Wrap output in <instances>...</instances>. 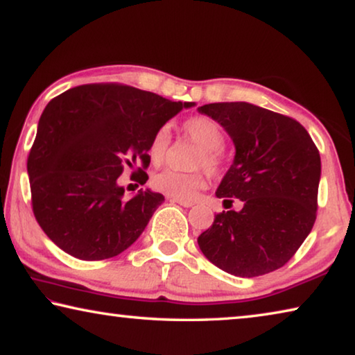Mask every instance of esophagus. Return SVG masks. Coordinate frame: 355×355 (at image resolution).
<instances>
[{
	"mask_svg": "<svg viewBox=\"0 0 355 355\" xmlns=\"http://www.w3.org/2000/svg\"><path fill=\"white\" fill-rule=\"evenodd\" d=\"M172 202H175V203H178V205H182V207H184V208H189V207H192L194 205V202H191V200H184V199H175V197H173V199H171Z\"/></svg>",
	"mask_w": 355,
	"mask_h": 355,
	"instance_id": "esophagus-1",
	"label": "esophagus"
}]
</instances>
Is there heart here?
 <instances>
[{
    "instance_id": "obj_1",
    "label": "heart",
    "mask_w": 355,
    "mask_h": 355,
    "mask_svg": "<svg viewBox=\"0 0 355 355\" xmlns=\"http://www.w3.org/2000/svg\"><path fill=\"white\" fill-rule=\"evenodd\" d=\"M184 133L194 139L202 147V152L196 159V166H203L211 173L220 171L222 153L224 146V133L213 119L197 116L191 117L183 123ZM171 144V131L167 127H161L152 137L148 147V155L152 163L161 164L166 158L167 148ZM152 184L156 191L175 199H192L197 191L205 186V175L202 172H178L173 169H164L152 178Z\"/></svg>"
}]
</instances>
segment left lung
I'll return each instance as SVG.
<instances>
[{
  "mask_svg": "<svg viewBox=\"0 0 355 355\" xmlns=\"http://www.w3.org/2000/svg\"><path fill=\"white\" fill-rule=\"evenodd\" d=\"M235 144V159L216 196L243 202L214 216L197 238L209 261L238 277L272 272L290 261L313 228L321 178L320 152L302 125L284 114L232 101L197 110Z\"/></svg>",
  "mask_w": 355,
  "mask_h": 355,
  "instance_id": "8db88e82",
  "label": "left lung"
}]
</instances>
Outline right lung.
<instances>
[{"instance_id": "1", "label": "right lung", "mask_w": 355, "mask_h": 355, "mask_svg": "<svg viewBox=\"0 0 355 355\" xmlns=\"http://www.w3.org/2000/svg\"><path fill=\"white\" fill-rule=\"evenodd\" d=\"M196 103L171 101L125 84H83L42 112L28 156L33 211L59 249L106 260L128 249L164 196L150 189L123 199L125 167L150 164L148 147L167 120ZM133 172L144 184L148 175Z\"/></svg>"}]
</instances>
